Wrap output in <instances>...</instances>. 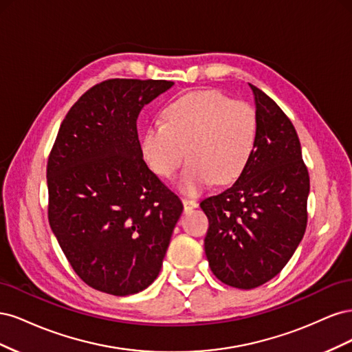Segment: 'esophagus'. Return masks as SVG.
Here are the masks:
<instances>
[{"label":"esophagus","mask_w":352,"mask_h":352,"mask_svg":"<svg viewBox=\"0 0 352 352\" xmlns=\"http://www.w3.org/2000/svg\"><path fill=\"white\" fill-rule=\"evenodd\" d=\"M182 202H184V208H185V211L192 210V208H195V207L198 206L195 199H189V198H182Z\"/></svg>","instance_id":"esophagus-1"}]
</instances>
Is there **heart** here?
Here are the masks:
<instances>
[{
    "label": "heart",
    "mask_w": 352,
    "mask_h": 352,
    "mask_svg": "<svg viewBox=\"0 0 352 352\" xmlns=\"http://www.w3.org/2000/svg\"><path fill=\"white\" fill-rule=\"evenodd\" d=\"M164 124H150L142 138L145 162L162 177H172L186 157L179 179L186 194L238 179L255 145L257 117L248 102L229 100L217 89L190 91L170 102Z\"/></svg>",
    "instance_id": "1"
}]
</instances>
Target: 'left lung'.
Masks as SVG:
<instances>
[{
    "instance_id": "8db88e82",
    "label": "left lung",
    "mask_w": 352,
    "mask_h": 352,
    "mask_svg": "<svg viewBox=\"0 0 352 352\" xmlns=\"http://www.w3.org/2000/svg\"><path fill=\"white\" fill-rule=\"evenodd\" d=\"M257 135L250 162L221 194L201 201L208 217L204 239L216 278L252 289L279 274L307 228L310 176L292 122L269 95L250 83Z\"/></svg>"
}]
</instances>
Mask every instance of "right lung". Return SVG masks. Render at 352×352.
I'll list each match as a JSON object with an SVG mask.
<instances>
[{
  "instance_id": "obj_1",
  "label": "right lung",
  "mask_w": 352,
  "mask_h": 352,
  "mask_svg": "<svg viewBox=\"0 0 352 352\" xmlns=\"http://www.w3.org/2000/svg\"><path fill=\"white\" fill-rule=\"evenodd\" d=\"M172 80L109 79L63 120L48 157V220L73 270L116 296L162 270L184 206L142 158L136 120Z\"/></svg>"
}]
</instances>
